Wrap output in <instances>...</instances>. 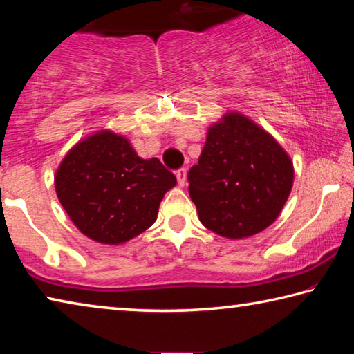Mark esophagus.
<instances>
[{
    "mask_svg": "<svg viewBox=\"0 0 354 354\" xmlns=\"http://www.w3.org/2000/svg\"><path fill=\"white\" fill-rule=\"evenodd\" d=\"M176 179H178V185L179 187H184L185 181H187V170L185 169H179L176 171Z\"/></svg>",
    "mask_w": 354,
    "mask_h": 354,
    "instance_id": "esophagus-1",
    "label": "esophagus"
}]
</instances>
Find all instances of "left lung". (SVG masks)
<instances>
[{
	"label": "left lung",
	"instance_id": "8db88e82",
	"mask_svg": "<svg viewBox=\"0 0 354 354\" xmlns=\"http://www.w3.org/2000/svg\"><path fill=\"white\" fill-rule=\"evenodd\" d=\"M187 179L201 223L218 236L243 239L278 218L293 185V164L266 129L227 112L207 129Z\"/></svg>",
	"mask_w": 354,
	"mask_h": 354
}]
</instances>
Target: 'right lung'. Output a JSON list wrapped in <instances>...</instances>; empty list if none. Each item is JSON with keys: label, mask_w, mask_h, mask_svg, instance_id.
Returning <instances> with one entry per match:
<instances>
[{"label": "right lung", "mask_w": 354, "mask_h": 354, "mask_svg": "<svg viewBox=\"0 0 354 354\" xmlns=\"http://www.w3.org/2000/svg\"><path fill=\"white\" fill-rule=\"evenodd\" d=\"M176 178L158 158L142 159L109 129L70 149L55 176L57 198L84 236L120 245L148 230Z\"/></svg>", "instance_id": "add662e5"}]
</instances>
